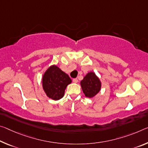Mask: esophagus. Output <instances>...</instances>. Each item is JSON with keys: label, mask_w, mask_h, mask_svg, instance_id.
<instances>
[{"label": "esophagus", "mask_w": 148, "mask_h": 148, "mask_svg": "<svg viewBox=\"0 0 148 148\" xmlns=\"http://www.w3.org/2000/svg\"><path fill=\"white\" fill-rule=\"evenodd\" d=\"M72 81H73V82L74 83H77V82H78V79H77V78H74L73 79V80H72Z\"/></svg>", "instance_id": "obj_1"}]
</instances>
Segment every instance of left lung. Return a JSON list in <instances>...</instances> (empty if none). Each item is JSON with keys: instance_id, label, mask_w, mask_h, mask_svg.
Returning <instances> with one entry per match:
<instances>
[{"instance_id": "1", "label": "left lung", "mask_w": 148, "mask_h": 148, "mask_svg": "<svg viewBox=\"0 0 148 148\" xmlns=\"http://www.w3.org/2000/svg\"><path fill=\"white\" fill-rule=\"evenodd\" d=\"M80 85L86 97L91 98L99 92L101 83L94 72H90L80 82Z\"/></svg>"}]
</instances>
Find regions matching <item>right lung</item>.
<instances>
[{
  "mask_svg": "<svg viewBox=\"0 0 148 148\" xmlns=\"http://www.w3.org/2000/svg\"><path fill=\"white\" fill-rule=\"evenodd\" d=\"M72 82L69 75L57 66L53 65L45 72L42 85L47 96L53 100H58L64 96L67 86Z\"/></svg>",
  "mask_w": 148,
  "mask_h": 148,
  "instance_id": "right-lung-1",
  "label": "right lung"
}]
</instances>
